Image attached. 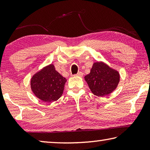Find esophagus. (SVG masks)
I'll list each match as a JSON object with an SVG mask.
<instances>
[{
    "mask_svg": "<svg viewBox=\"0 0 150 150\" xmlns=\"http://www.w3.org/2000/svg\"><path fill=\"white\" fill-rule=\"evenodd\" d=\"M74 76H78V77H82V76H83V73L81 72V71H79V72H78L77 74L74 75Z\"/></svg>",
    "mask_w": 150,
    "mask_h": 150,
    "instance_id": "esophagus-1",
    "label": "esophagus"
}]
</instances>
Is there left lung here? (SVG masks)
<instances>
[{
  "label": "left lung",
  "instance_id": "1",
  "mask_svg": "<svg viewBox=\"0 0 150 150\" xmlns=\"http://www.w3.org/2000/svg\"><path fill=\"white\" fill-rule=\"evenodd\" d=\"M90 89L98 96H106L116 89L120 81L117 71L103 62L93 64L89 74L85 77Z\"/></svg>",
  "mask_w": 150,
  "mask_h": 150
}]
</instances>
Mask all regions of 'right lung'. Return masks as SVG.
Returning a JSON list of instances; mask_svg holds the SVG:
<instances>
[{
    "instance_id": "right-lung-1",
    "label": "right lung",
    "mask_w": 150,
    "mask_h": 150,
    "mask_svg": "<svg viewBox=\"0 0 150 150\" xmlns=\"http://www.w3.org/2000/svg\"><path fill=\"white\" fill-rule=\"evenodd\" d=\"M66 79L51 64L44 67L31 79V88L35 96L44 102L57 100L62 95Z\"/></svg>"
}]
</instances>
